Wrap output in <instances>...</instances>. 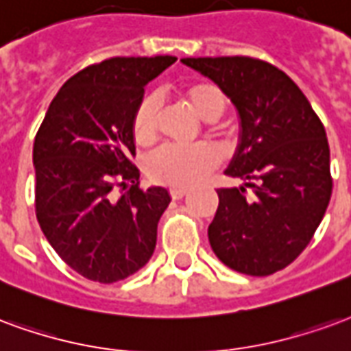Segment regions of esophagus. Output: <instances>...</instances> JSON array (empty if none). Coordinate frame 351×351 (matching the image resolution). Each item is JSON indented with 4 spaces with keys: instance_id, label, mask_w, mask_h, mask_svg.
<instances>
[{
    "instance_id": "34e87169",
    "label": "esophagus",
    "mask_w": 351,
    "mask_h": 351,
    "mask_svg": "<svg viewBox=\"0 0 351 351\" xmlns=\"http://www.w3.org/2000/svg\"><path fill=\"white\" fill-rule=\"evenodd\" d=\"M186 189H181V186H173V189H170V196H172L173 200H181L183 196H186Z\"/></svg>"
}]
</instances>
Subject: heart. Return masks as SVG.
<instances>
[{
    "mask_svg": "<svg viewBox=\"0 0 351 351\" xmlns=\"http://www.w3.org/2000/svg\"><path fill=\"white\" fill-rule=\"evenodd\" d=\"M183 101L204 121H217L226 110V95L211 82H196L181 91ZM160 101L157 95H145L132 116V134L138 144H149L158 130ZM221 160L211 145L176 147L165 145L147 160V173L153 181L170 186H191L206 178Z\"/></svg>",
    "mask_w": 351,
    "mask_h": 351,
    "instance_id": "heart-1",
    "label": "heart"
}]
</instances>
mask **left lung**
Returning a JSON list of instances; mask_svg holds the SVG:
<instances>
[{"label":"left lung","instance_id":"left-lung-1","mask_svg":"<svg viewBox=\"0 0 351 351\" xmlns=\"http://www.w3.org/2000/svg\"><path fill=\"white\" fill-rule=\"evenodd\" d=\"M228 95L239 114V144L226 176L245 186L219 189L207 235L224 265L252 277L284 269L305 250L331 200L326 129L290 76L267 61L185 58Z\"/></svg>","mask_w":351,"mask_h":351}]
</instances>
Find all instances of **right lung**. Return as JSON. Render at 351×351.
<instances>
[{"label": "right lung", "mask_w": 351, "mask_h": 351, "mask_svg": "<svg viewBox=\"0 0 351 351\" xmlns=\"http://www.w3.org/2000/svg\"><path fill=\"white\" fill-rule=\"evenodd\" d=\"M173 61L112 58L89 65L61 86L37 130V221L61 260L95 282L123 280L153 256L158 219L172 198L165 186H138L132 116L145 84ZM114 186L125 191L119 199Z\"/></svg>", "instance_id": "obj_1"}]
</instances>
